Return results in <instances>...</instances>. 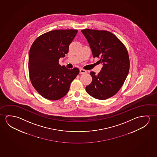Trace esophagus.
I'll list each match as a JSON object with an SVG mask.
<instances>
[{"instance_id":"obj_1","label":"esophagus","mask_w":157,"mask_h":157,"mask_svg":"<svg viewBox=\"0 0 157 157\" xmlns=\"http://www.w3.org/2000/svg\"><path fill=\"white\" fill-rule=\"evenodd\" d=\"M87 72V71L86 70H83V69H80V74H85Z\"/></svg>"}]
</instances>
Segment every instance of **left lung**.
<instances>
[{
	"label": "left lung",
	"instance_id": "obj_1",
	"mask_svg": "<svg viewBox=\"0 0 157 157\" xmlns=\"http://www.w3.org/2000/svg\"><path fill=\"white\" fill-rule=\"evenodd\" d=\"M94 58L103 67L98 75L91 72L92 81L86 87L88 94L104 100L113 96L122 86L129 71V58L125 46L114 34L105 30L84 29Z\"/></svg>",
	"mask_w": 157,
	"mask_h": 157
}]
</instances>
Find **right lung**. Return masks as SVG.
<instances>
[{"mask_svg":"<svg viewBox=\"0 0 157 157\" xmlns=\"http://www.w3.org/2000/svg\"><path fill=\"white\" fill-rule=\"evenodd\" d=\"M77 30H55L35 40L29 54V76L33 86L44 98L56 101L65 96L79 70H69L59 60L68 52Z\"/></svg>","mask_w":157,"mask_h":157,"instance_id":"add662e5","label":"right lung"}]
</instances>
